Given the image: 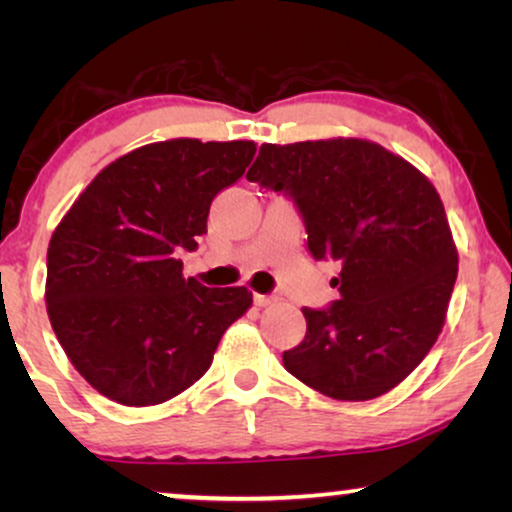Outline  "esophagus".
<instances>
[{"label":"esophagus","mask_w":512,"mask_h":512,"mask_svg":"<svg viewBox=\"0 0 512 512\" xmlns=\"http://www.w3.org/2000/svg\"><path fill=\"white\" fill-rule=\"evenodd\" d=\"M272 300H275V296H265V293H254V305H258V307L270 305Z\"/></svg>","instance_id":"esophagus-1"}]
</instances>
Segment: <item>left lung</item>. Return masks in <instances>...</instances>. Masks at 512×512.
<instances>
[{
	"label": "left lung",
	"instance_id": "1",
	"mask_svg": "<svg viewBox=\"0 0 512 512\" xmlns=\"http://www.w3.org/2000/svg\"><path fill=\"white\" fill-rule=\"evenodd\" d=\"M247 179L298 207L307 249L340 261V298L303 307L284 368L338 401H370L415 370L445 324L457 247L436 188L366 139L263 144Z\"/></svg>",
	"mask_w": 512,
	"mask_h": 512
}]
</instances>
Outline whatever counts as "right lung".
Masks as SVG:
<instances>
[{"label": "right lung", "instance_id": "1", "mask_svg": "<svg viewBox=\"0 0 512 512\" xmlns=\"http://www.w3.org/2000/svg\"><path fill=\"white\" fill-rule=\"evenodd\" d=\"M254 142L170 139L104 167L48 244L46 310L90 387L121 405H158L212 366L251 305L244 286L184 277L179 251L207 233L212 200L242 177Z\"/></svg>", "mask_w": 512, "mask_h": 512}]
</instances>
